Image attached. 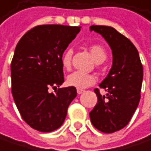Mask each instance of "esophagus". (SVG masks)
<instances>
[{
    "label": "esophagus",
    "mask_w": 151,
    "mask_h": 151,
    "mask_svg": "<svg viewBox=\"0 0 151 151\" xmlns=\"http://www.w3.org/2000/svg\"><path fill=\"white\" fill-rule=\"evenodd\" d=\"M76 91H77V93H78V94L80 95V94H83V93L84 92L85 90H84V89H82V88H77V90H76Z\"/></svg>",
    "instance_id": "obj_1"
}]
</instances>
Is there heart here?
Instances as JSON below:
<instances>
[{
	"mask_svg": "<svg viewBox=\"0 0 151 151\" xmlns=\"http://www.w3.org/2000/svg\"><path fill=\"white\" fill-rule=\"evenodd\" d=\"M90 53L96 61V63H99L106 59V52L104 48L100 45H92L90 47ZM73 55V50L71 48H68L63 53L62 57V65L64 68H68L71 65V58ZM96 79L93 76L85 74L81 71H75L68 76L66 80L67 84L71 87H75L77 88H84L88 86H90L95 83Z\"/></svg>",
	"mask_w": 151,
	"mask_h": 151,
	"instance_id": "b5f03b06",
	"label": "heart"
}]
</instances>
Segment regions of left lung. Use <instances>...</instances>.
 <instances>
[{"label":"left lung","mask_w":151,"mask_h":151,"mask_svg":"<svg viewBox=\"0 0 151 151\" xmlns=\"http://www.w3.org/2000/svg\"><path fill=\"white\" fill-rule=\"evenodd\" d=\"M90 31L100 34L112 50V66L99 87L108 92L102 96L95 89L97 104L89 112L92 124L104 133H113L130 121L140 101L143 69L134 44L109 26L92 25Z\"/></svg>","instance_id":"1"}]
</instances>
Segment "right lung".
I'll use <instances>...</instances> for the list:
<instances>
[{"label": "right lung", "mask_w": 151, "mask_h": 151, "mask_svg": "<svg viewBox=\"0 0 151 151\" xmlns=\"http://www.w3.org/2000/svg\"><path fill=\"white\" fill-rule=\"evenodd\" d=\"M81 27L40 25L27 32L17 43L11 63L12 94L28 125L50 132L63 125L68 108L76 96L75 87L50 93L64 82L62 57Z\"/></svg>", "instance_id": "right-lung-1"}]
</instances>
